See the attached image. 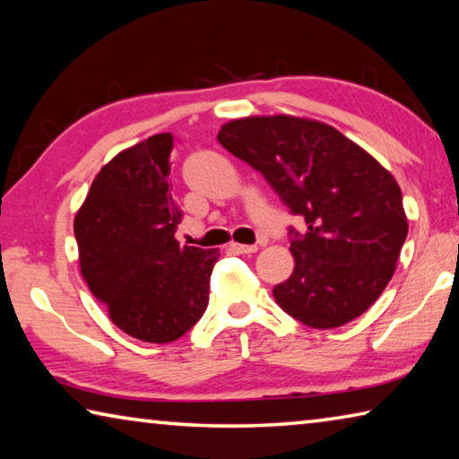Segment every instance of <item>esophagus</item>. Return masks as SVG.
<instances>
[{
    "mask_svg": "<svg viewBox=\"0 0 459 459\" xmlns=\"http://www.w3.org/2000/svg\"><path fill=\"white\" fill-rule=\"evenodd\" d=\"M230 251L247 255V253H257V245H240V243H230Z\"/></svg>",
    "mask_w": 459,
    "mask_h": 459,
    "instance_id": "1",
    "label": "esophagus"
}]
</instances>
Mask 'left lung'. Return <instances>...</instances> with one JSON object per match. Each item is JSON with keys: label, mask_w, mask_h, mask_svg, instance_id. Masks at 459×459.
<instances>
[{"label": "left lung", "mask_w": 459, "mask_h": 459, "mask_svg": "<svg viewBox=\"0 0 459 459\" xmlns=\"http://www.w3.org/2000/svg\"><path fill=\"white\" fill-rule=\"evenodd\" d=\"M219 142L306 221L304 235L290 227L295 267L273 287L279 307L317 330L367 312L391 281L409 230L391 172L338 129L290 115L230 121Z\"/></svg>", "instance_id": "left-lung-1"}]
</instances>
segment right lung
Instances as JSON below:
<instances>
[{
	"label": "right lung",
	"mask_w": 459,
	"mask_h": 459,
	"mask_svg": "<svg viewBox=\"0 0 459 459\" xmlns=\"http://www.w3.org/2000/svg\"><path fill=\"white\" fill-rule=\"evenodd\" d=\"M172 134L147 137L100 168L74 219L81 273L113 324L166 344L208 306L219 248L180 247L182 221L169 182Z\"/></svg>",
	"instance_id": "obj_1"
}]
</instances>
